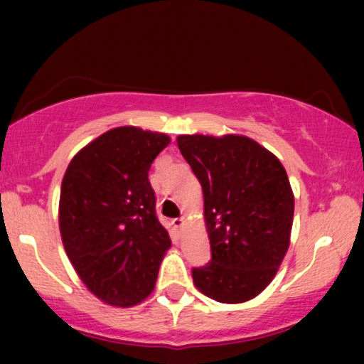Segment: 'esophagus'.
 <instances>
[{
	"mask_svg": "<svg viewBox=\"0 0 364 364\" xmlns=\"http://www.w3.org/2000/svg\"><path fill=\"white\" fill-rule=\"evenodd\" d=\"M172 227L176 228L177 232H181L182 228H183V218H182V217H178V218H173V220H172Z\"/></svg>",
	"mask_w": 364,
	"mask_h": 364,
	"instance_id": "esophagus-1",
	"label": "esophagus"
}]
</instances>
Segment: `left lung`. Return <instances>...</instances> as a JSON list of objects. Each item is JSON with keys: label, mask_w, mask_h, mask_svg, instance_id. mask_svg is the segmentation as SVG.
<instances>
[{"label": "left lung", "mask_w": 364, "mask_h": 364, "mask_svg": "<svg viewBox=\"0 0 364 364\" xmlns=\"http://www.w3.org/2000/svg\"><path fill=\"white\" fill-rule=\"evenodd\" d=\"M203 192L212 260L193 285L212 300L243 303L270 285L290 247L295 197L285 167L250 137L178 136Z\"/></svg>", "instance_id": "8db88e82"}]
</instances>
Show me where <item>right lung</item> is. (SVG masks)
<instances>
[{"instance_id": "add662e5", "label": "right lung", "mask_w": 364, "mask_h": 364, "mask_svg": "<svg viewBox=\"0 0 364 364\" xmlns=\"http://www.w3.org/2000/svg\"><path fill=\"white\" fill-rule=\"evenodd\" d=\"M167 134L124 126L104 132L69 162L59 197L64 250L87 290L129 308L151 295L171 237L156 215L149 168Z\"/></svg>"}]
</instances>
